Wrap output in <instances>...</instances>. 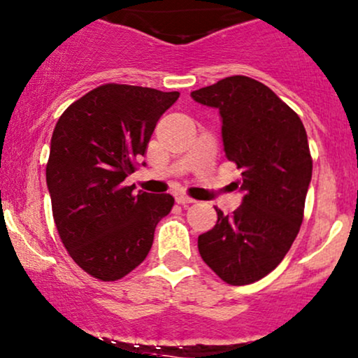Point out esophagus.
Segmentation results:
<instances>
[{
  "label": "esophagus",
  "instance_id": "1",
  "mask_svg": "<svg viewBox=\"0 0 358 358\" xmlns=\"http://www.w3.org/2000/svg\"><path fill=\"white\" fill-rule=\"evenodd\" d=\"M176 202L180 203V206H190V203H194L195 200L194 199H190V197H187V195H176Z\"/></svg>",
  "mask_w": 358,
  "mask_h": 358
}]
</instances>
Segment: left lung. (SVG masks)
Wrapping results in <instances>:
<instances>
[{
  "mask_svg": "<svg viewBox=\"0 0 358 358\" xmlns=\"http://www.w3.org/2000/svg\"><path fill=\"white\" fill-rule=\"evenodd\" d=\"M217 108L226 158L241 170L243 202L199 236L202 260L224 282L248 285L268 275L292 246L313 175L308 134L296 112L268 86L229 76L192 92Z\"/></svg>",
  "mask_w": 358,
  "mask_h": 358,
  "instance_id": "obj_1",
  "label": "left lung"
}]
</instances>
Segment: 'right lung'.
<instances>
[{
  "label": "right lung",
  "instance_id": "right-lung-1",
  "mask_svg": "<svg viewBox=\"0 0 358 358\" xmlns=\"http://www.w3.org/2000/svg\"><path fill=\"white\" fill-rule=\"evenodd\" d=\"M178 96L108 83L59 117L45 168L54 222L69 257L92 277L112 282L132 272L151 250L156 224L170 214V194H134L124 180Z\"/></svg>",
  "mask_w": 358,
  "mask_h": 358
}]
</instances>
